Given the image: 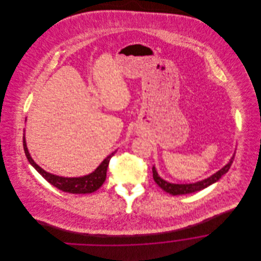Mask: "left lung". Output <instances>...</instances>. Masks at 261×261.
Segmentation results:
<instances>
[{
	"label": "left lung",
	"mask_w": 261,
	"mask_h": 261,
	"mask_svg": "<svg viewBox=\"0 0 261 261\" xmlns=\"http://www.w3.org/2000/svg\"><path fill=\"white\" fill-rule=\"evenodd\" d=\"M234 156H235V152L233 153V155L231 156V159L229 160V162L224 166L222 169H220L218 172H216L215 174H213L212 176L202 180V181H198L196 183H190V184H175V183H170L164 179H162L158 172H156V169L155 167L153 166L152 167V177H153V180L154 182L156 183V185L159 187H161L165 192L173 195V196H176V195H186V194H190V193H194V192H197V191H200V190H203L207 187L218 182L220 180V178L225 175L232 163H233V160H234Z\"/></svg>",
	"instance_id": "obj_1"
}]
</instances>
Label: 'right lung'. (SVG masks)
Returning a JSON list of instances; mask_svg holds the SVG:
<instances>
[{
  "label": "right lung",
  "mask_w": 261,
  "mask_h": 261,
  "mask_svg": "<svg viewBox=\"0 0 261 261\" xmlns=\"http://www.w3.org/2000/svg\"><path fill=\"white\" fill-rule=\"evenodd\" d=\"M23 146H24V150L29 163L34 167V169L47 182H49L51 185L58 188L63 192H67L71 194H89V193L95 192L96 190H98L100 187L102 186V184L107 179V171L110 164V160L116 152V150L112 151V153L108 155L92 173L83 177L68 178V177H61V176L48 173L45 170H43L40 166H38L37 164L34 162V160L32 159L27 148L25 134L23 137Z\"/></svg>",
  "instance_id": "1"
}]
</instances>
